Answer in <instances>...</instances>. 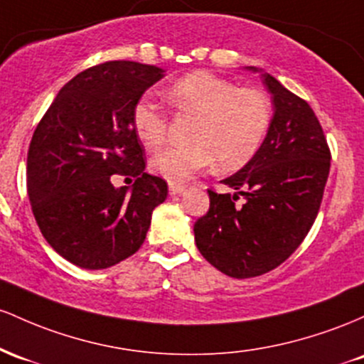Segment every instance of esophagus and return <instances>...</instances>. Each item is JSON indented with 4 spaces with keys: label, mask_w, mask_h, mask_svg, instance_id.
Masks as SVG:
<instances>
[{
    "label": "esophagus",
    "mask_w": 364,
    "mask_h": 364,
    "mask_svg": "<svg viewBox=\"0 0 364 364\" xmlns=\"http://www.w3.org/2000/svg\"><path fill=\"white\" fill-rule=\"evenodd\" d=\"M183 189H186V187L178 186V183H170V186H168V193H170V196L181 194V193H183Z\"/></svg>",
    "instance_id": "1"
}]
</instances>
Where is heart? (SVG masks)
Returning <instances> with one entry per match:
<instances>
[{"mask_svg":"<svg viewBox=\"0 0 364 364\" xmlns=\"http://www.w3.org/2000/svg\"><path fill=\"white\" fill-rule=\"evenodd\" d=\"M177 112L196 115L187 146H170L151 158V171L171 183L187 182L216 160L222 171L242 168L252 160L267 137L272 105L267 94L198 70L175 80L165 91ZM132 125L148 148L163 144L168 132V115L149 97L132 109Z\"/></svg>","mask_w":364,"mask_h":364,"instance_id":"1","label":"heart"}]
</instances>
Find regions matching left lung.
<instances>
[{
    "instance_id": "1",
    "label": "left lung",
    "mask_w": 364,
    "mask_h": 364,
    "mask_svg": "<svg viewBox=\"0 0 364 364\" xmlns=\"http://www.w3.org/2000/svg\"><path fill=\"white\" fill-rule=\"evenodd\" d=\"M261 79L273 101L267 137L251 161L222 181L234 194L208 191L210 210L194 225L203 258L234 279L263 275L299 247L330 171V149L311 106L270 73Z\"/></svg>"
}]
</instances>
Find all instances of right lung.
Masks as SVG:
<instances>
[{"label": "right lung", "mask_w": 364, "mask_h": 364, "mask_svg": "<svg viewBox=\"0 0 364 364\" xmlns=\"http://www.w3.org/2000/svg\"><path fill=\"white\" fill-rule=\"evenodd\" d=\"M165 70L106 61L75 75L56 94L27 154V194L48 244L85 270H103L144 242L153 210L168 186L146 173L132 109ZM132 174L130 190L111 175Z\"/></svg>", "instance_id": "add662e5"}]
</instances>
